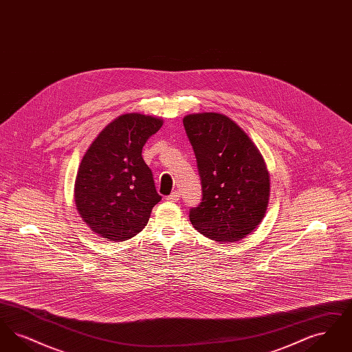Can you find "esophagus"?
Masks as SVG:
<instances>
[{
	"instance_id": "obj_1",
	"label": "esophagus",
	"mask_w": 352,
	"mask_h": 352,
	"mask_svg": "<svg viewBox=\"0 0 352 352\" xmlns=\"http://www.w3.org/2000/svg\"><path fill=\"white\" fill-rule=\"evenodd\" d=\"M179 197H181L179 191H174V192H171V194L168 195L166 199H168V201H179Z\"/></svg>"
}]
</instances>
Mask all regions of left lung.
I'll return each instance as SVG.
<instances>
[{"label":"left lung","mask_w":352,"mask_h":352,"mask_svg":"<svg viewBox=\"0 0 352 352\" xmlns=\"http://www.w3.org/2000/svg\"><path fill=\"white\" fill-rule=\"evenodd\" d=\"M201 175V204L190 221L217 243H234L254 231L268 207L270 178L250 135L234 120L203 112L184 118Z\"/></svg>","instance_id":"obj_1"}]
</instances>
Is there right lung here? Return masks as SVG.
I'll return each instance as SVG.
<instances>
[{
	"instance_id": "obj_1",
	"label": "right lung",
	"mask_w": 352,
	"mask_h": 352,
	"mask_svg": "<svg viewBox=\"0 0 352 352\" xmlns=\"http://www.w3.org/2000/svg\"><path fill=\"white\" fill-rule=\"evenodd\" d=\"M164 120L125 113L109 122L85 151L75 179V204L85 224L109 241L141 232L161 201L141 153Z\"/></svg>"
}]
</instances>
